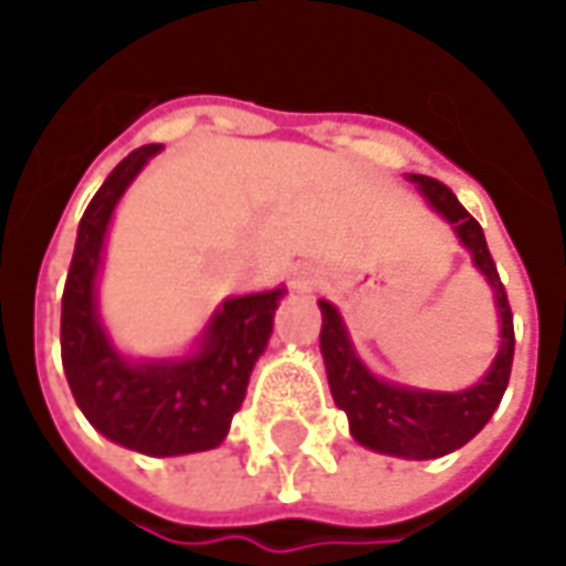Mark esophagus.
<instances>
[{"label":"esophagus","mask_w":566,"mask_h":566,"mask_svg":"<svg viewBox=\"0 0 566 566\" xmlns=\"http://www.w3.org/2000/svg\"><path fill=\"white\" fill-rule=\"evenodd\" d=\"M297 287H300V291H313L315 279H313V275H306V272H300V275H297Z\"/></svg>","instance_id":"esophagus-1"}]
</instances>
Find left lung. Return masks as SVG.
<instances>
[{
	"instance_id": "8db88e82",
	"label": "left lung",
	"mask_w": 566,
	"mask_h": 566,
	"mask_svg": "<svg viewBox=\"0 0 566 566\" xmlns=\"http://www.w3.org/2000/svg\"><path fill=\"white\" fill-rule=\"evenodd\" d=\"M409 182H415L430 210L452 226L461 248L471 253V263L493 287L495 315H499L495 359L474 387L452 390V394L421 390V387H406L396 380L378 378L359 359L344 325V315L337 313V306L328 300H318V310H322L318 344H322V359L328 371V387H332L337 409L347 412L353 440L380 455L424 461L461 449L493 418L505 396L511 363H514V318H511L505 284L499 282L480 222L461 207L459 198L443 182L430 176H418V172H409Z\"/></svg>"
}]
</instances>
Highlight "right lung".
I'll return each instance as SVG.
<instances>
[{"mask_svg":"<svg viewBox=\"0 0 566 566\" xmlns=\"http://www.w3.org/2000/svg\"><path fill=\"white\" fill-rule=\"evenodd\" d=\"M160 148L142 145L123 157L80 219L61 297V363L80 412L102 437L142 455L170 459L217 449L226 440L287 291L226 297L182 356L129 359L117 349L98 313L107 226L123 191Z\"/></svg>","mask_w":566,"mask_h":566,"instance_id":"1","label":"right lung"}]
</instances>
